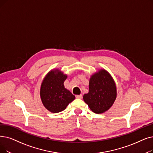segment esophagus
<instances>
[{"instance_id": "obj_1", "label": "esophagus", "mask_w": 153, "mask_h": 153, "mask_svg": "<svg viewBox=\"0 0 153 153\" xmlns=\"http://www.w3.org/2000/svg\"><path fill=\"white\" fill-rule=\"evenodd\" d=\"M76 97L77 99H82V94H80V95H77V96H76Z\"/></svg>"}]
</instances>
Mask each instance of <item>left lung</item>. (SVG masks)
<instances>
[{
	"label": "left lung",
	"mask_w": 153,
	"mask_h": 153,
	"mask_svg": "<svg viewBox=\"0 0 153 153\" xmlns=\"http://www.w3.org/2000/svg\"><path fill=\"white\" fill-rule=\"evenodd\" d=\"M89 90L83 96L84 102L96 114L108 111L116 98V88L113 79L105 70L92 75L89 81Z\"/></svg>",
	"instance_id": "8db88e82"
}]
</instances>
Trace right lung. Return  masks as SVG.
I'll return each mask as SVG.
<instances>
[{
	"mask_svg": "<svg viewBox=\"0 0 153 153\" xmlns=\"http://www.w3.org/2000/svg\"><path fill=\"white\" fill-rule=\"evenodd\" d=\"M67 76L59 70L51 71L45 76L41 88V97L45 108L53 113L60 112L74 100L75 96L64 88Z\"/></svg>",
	"mask_w": 153,
	"mask_h": 153,
	"instance_id": "1",
	"label": "right lung"
}]
</instances>
